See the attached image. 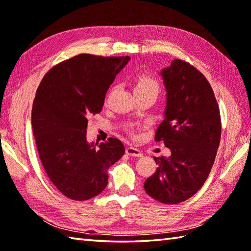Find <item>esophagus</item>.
<instances>
[{
  "mask_svg": "<svg viewBox=\"0 0 251 251\" xmlns=\"http://www.w3.org/2000/svg\"><path fill=\"white\" fill-rule=\"evenodd\" d=\"M126 154L129 156H133V157H142L143 156V152L135 147H127Z\"/></svg>",
  "mask_w": 251,
  "mask_h": 251,
  "instance_id": "esophagus-1",
  "label": "esophagus"
}]
</instances>
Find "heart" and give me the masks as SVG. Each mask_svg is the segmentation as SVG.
I'll return each mask as SVG.
<instances>
[{
  "mask_svg": "<svg viewBox=\"0 0 251 251\" xmlns=\"http://www.w3.org/2000/svg\"><path fill=\"white\" fill-rule=\"evenodd\" d=\"M142 91H151L158 94L159 84L157 82V79L155 77H152V76L141 74L135 78L134 93Z\"/></svg>",
  "mask_w": 251,
  "mask_h": 251,
  "instance_id": "obj_1",
  "label": "heart"
}]
</instances>
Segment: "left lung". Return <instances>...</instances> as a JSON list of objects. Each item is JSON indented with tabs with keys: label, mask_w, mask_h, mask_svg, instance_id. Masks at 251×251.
Listing matches in <instances>:
<instances>
[{
	"label": "left lung",
	"mask_w": 251,
	"mask_h": 251,
	"mask_svg": "<svg viewBox=\"0 0 251 251\" xmlns=\"http://www.w3.org/2000/svg\"><path fill=\"white\" fill-rule=\"evenodd\" d=\"M160 75L167 93L166 107L155 139L164 141L172 154L154 157L158 167L144 188L160 202L179 203L194 196L209 175L222 122L210 84L193 65L174 59Z\"/></svg>",
	"instance_id": "8db88e82"
}]
</instances>
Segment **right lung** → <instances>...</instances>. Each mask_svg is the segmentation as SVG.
<instances>
[{
    "mask_svg": "<svg viewBox=\"0 0 251 251\" xmlns=\"http://www.w3.org/2000/svg\"><path fill=\"white\" fill-rule=\"evenodd\" d=\"M129 59L79 54L50 70L37 88L32 108L37 151L50 181L73 201H87L103 192L107 169L125 154L117 138L99 147L88 143L86 129Z\"/></svg>",
    "mask_w": 251,
    "mask_h": 251,
    "instance_id": "1",
    "label": "right lung"
}]
</instances>
